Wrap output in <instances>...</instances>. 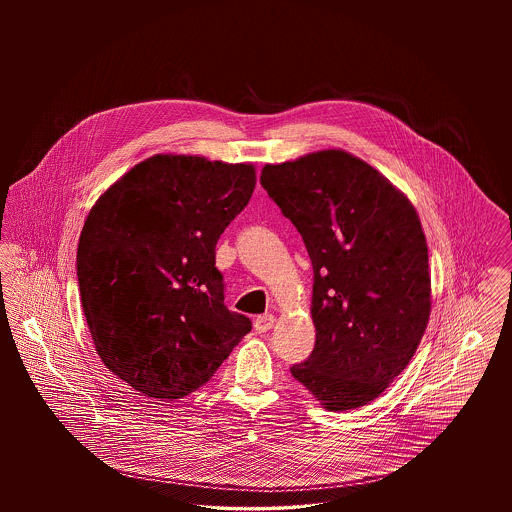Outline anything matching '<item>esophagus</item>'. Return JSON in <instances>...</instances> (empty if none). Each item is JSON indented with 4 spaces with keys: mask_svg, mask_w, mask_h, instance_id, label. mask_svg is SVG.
Instances as JSON below:
<instances>
[{
    "mask_svg": "<svg viewBox=\"0 0 512 512\" xmlns=\"http://www.w3.org/2000/svg\"><path fill=\"white\" fill-rule=\"evenodd\" d=\"M274 322H276L274 315H261V317L255 318V330H257L259 334H265V332H268V330L274 326Z\"/></svg>",
    "mask_w": 512,
    "mask_h": 512,
    "instance_id": "obj_1",
    "label": "esophagus"
}]
</instances>
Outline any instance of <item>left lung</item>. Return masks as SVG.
Here are the masks:
<instances>
[{"instance_id": "1", "label": "left lung", "mask_w": 512, "mask_h": 512, "mask_svg": "<svg viewBox=\"0 0 512 512\" xmlns=\"http://www.w3.org/2000/svg\"><path fill=\"white\" fill-rule=\"evenodd\" d=\"M261 184L313 263L315 349L292 376L328 411L374 401L424 336L432 288L413 203L363 159L324 149L265 165Z\"/></svg>"}]
</instances>
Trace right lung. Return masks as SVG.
I'll return each mask as SVG.
<instances>
[{"label": "right lung", "instance_id": "1", "mask_svg": "<svg viewBox=\"0 0 512 512\" xmlns=\"http://www.w3.org/2000/svg\"><path fill=\"white\" fill-rule=\"evenodd\" d=\"M255 182L251 163L159 153L92 207L76 253L82 311L103 365L134 390L180 399L249 334L224 305L215 247Z\"/></svg>", "mask_w": 512, "mask_h": 512}]
</instances>
